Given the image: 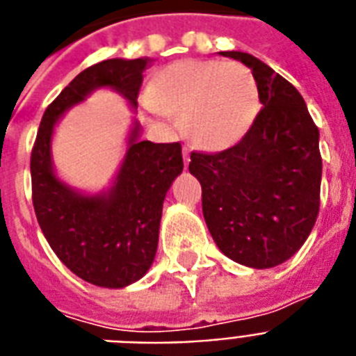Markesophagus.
<instances>
[{
    "mask_svg": "<svg viewBox=\"0 0 356 356\" xmlns=\"http://www.w3.org/2000/svg\"><path fill=\"white\" fill-rule=\"evenodd\" d=\"M189 152H191V148L187 147V145L181 148V156H184V163H186V167L189 165V161H191V158H189Z\"/></svg>",
    "mask_w": 356,
    "mask_h": 356,
    "instance_id": "1",
    "label": "esophagus"
}]
</instances>
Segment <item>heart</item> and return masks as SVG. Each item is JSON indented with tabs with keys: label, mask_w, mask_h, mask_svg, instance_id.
<instances>
[{
	"label": "heart",
	"mask_w": 356,
	"mask_h": 356,
	"mask_svg": "<svg viewBox=\"0 0 356 356\" xmlns=\"http://www.w3.org/2000/svg\"><path fill=\"white\" fill-rule=\"evenodd\" d=\"M152 109L181 117L187 137L206 150L243 139L260 107L249 68L217 59H184L165 66L150 85Z\"/></svg>",
	"instance_id": "1"
}]
</instances>
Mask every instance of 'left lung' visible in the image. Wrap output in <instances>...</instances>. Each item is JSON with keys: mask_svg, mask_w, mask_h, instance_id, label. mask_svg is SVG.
Instances as JSON below:
<instances>
[{"mask_svg": "<svg viewBox=\"0 0 356 356\" xmlns=\"http://www.w3.org/2000/svg\"><path fill=\"white\" fill-rule=\"evenodd\" d=\"M252 70L264 107L243 139L191 152L211 238L230 260L266 269L293 256L319 213V129L293 85L249 54L222 51Z\"/></svg>", "mask_w": 356, "mask_h": 356, "instance_id": "obj_1", "label": "left lung"}]
</instances>
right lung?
I'll return each mask as SVG.
<instances>
[{
  "mask_svg": "<svg viewBox=\"0 0 356 356\" xmlns=\"http://www.w3.org/2000/svg\"><path fill=\"white\" fill-rule=\"evenodd\" d=\"M148 59H107L85 68L44 111L31 150L35 216L63 264L102 288H124L150 269L158 249L165 195L184 169L180 143L137 140L109 195L83 197L55 178L49 140L57 118L96 87H113L137 106Z\"/></svg>",
  "mask_w": 356,
  "mask_h": 356,
  "instance_id": "1",
  "label": "right lung"
}]
</instances>
